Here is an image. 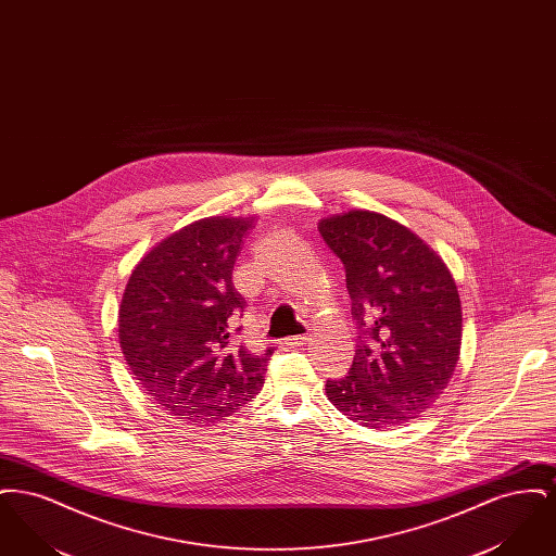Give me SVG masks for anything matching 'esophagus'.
I'll return each instance as SVG.
<instances>
[{"label": "esophagus", "mask_w": 556, "mask_h": 556, "mask_svg": "<svg viewBox=\"0 0 556 556\" xmlns=\"http://www.w3.org/2000/svg\"><path fill=\"white\" fill-rule=\"evenodd\" d=\"M308 336H293V338H288L286 340V344L290 345V348H295V345H306L308 344Z\"/></svg>", "instance_id": "1"}]
</instances>
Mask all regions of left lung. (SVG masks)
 Segmentation results:
<instances>
[{
  "instance_id": "left-lung-1",
  "label": "left lung",
  "mask_w": 556,
  "mask_h": 556,
  "mask_svg": "<svg viewBox=\"0 0 556 556\" xmlns=\"http://www.w3.org/2000/svg\"><path fill=\"white\" fill-rule=\"evenodd\" d=\"M318 231L344 263L361 331L352 369L327 381V400L369 429L408 424L444 394L460 356L454 277L435 250L386 214H331Z\"/></svg>"
}]
</instances>
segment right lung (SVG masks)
I'll list each match as a JSON object with an SVG mask.
<instances>
[{
	"instance_id": "add662e5",
	"label": "right lung",
	"mask_w": 556,
	"mask_h": 556,
	"mask_svg": "<svg viewBox=\"0 0 556 556\" xmlns=\"http://www.w3.org/2000/svg\"><path fill=\"white\" fill-rule=\"evenodd\" d=\"M256 216H206L159 241L132 268L118 342L143 392L187 424L231 417L263 390L265 356L236 344L243 313L231 275Z\"/></svg>"
}]
</instances>
